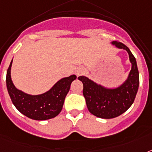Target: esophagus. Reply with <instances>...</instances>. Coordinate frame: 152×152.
Wrapping results in <instances>:
<instances>
[{"label":"esophagus","instance_id":"esophagus-1","mask_svg":"<svg viewBox=\"0 0 152 152\" xmlns=\"http://www.w3.org/2000/svg\"><path fill=\"white\" fill-rule=\"evenodd\" d=\"M84 72H85V69H83V68H79V69H77V70H76V74L77 76H81V75H83Z\"/></svg>","mask_w":152,"mask_h":152}]
</instances>
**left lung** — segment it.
Here are the masks:
<instances>
[{
  "instance_id": "left-lung-1",
  "label": "left lung",
  "mask_w": 152,
  "mask_h": 152,
  "mask_svg": "<svg viewBox=\"0 0 152 152\" xmlns=\"http://www.w3.org/2000/svg\"><path fill=\"white\" fill-rule=\"evenodd\" d=\"M118 48L127 51L132 64L128 79L117 88L110 89L99 85L85 76H79L83 84V95L91 113L98 118L110 119L125 113L132 106L139 88V72L136 58L125 44L112 42Z\"/></svg>"
}]
</instances>
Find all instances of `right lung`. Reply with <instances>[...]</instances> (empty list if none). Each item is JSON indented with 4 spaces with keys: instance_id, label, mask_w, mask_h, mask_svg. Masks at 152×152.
<instances>
[{
    "instance_id": "right-lung-1",
    "label": "right lung",
    "mask_w": 152,
    "mask_h": 152,
    "mask_svg": "<svg viewBox=\"0 0 152 152\" xmlns=\"http://www.w3.org/2000/svg\"><path fill=\"white\" fill-rule=\"evenodd\" d=\"M11 61L6 75L8 94L15 108L23 115L33 120L44 121L55 118L61 111L64 99L69 91L72 82L76 76L72 75L60 80L50 90L39 95H31L18 90L11 79Z\"/></svg>"
}]
</instances>
